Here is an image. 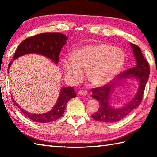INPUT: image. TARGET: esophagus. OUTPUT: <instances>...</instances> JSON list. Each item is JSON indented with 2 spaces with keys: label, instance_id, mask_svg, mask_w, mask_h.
<instances>
[{
  "label": "esophagus",
  "instance_id": "34e87169",
  "mask_svg": "<svg viewBox=\"0 0 157 157\" xmlns=\"http://www.w3.org/2000/svg\"><path fill=\"white\" fill-rule=\"evenodd\" d=\"M78 94L83 95V96L87 95L88 94V92L86 91V90H79L78 92Z\"/></svg>",
  "mask_w": 157,
  "mask_h": 157
}]
</instances>
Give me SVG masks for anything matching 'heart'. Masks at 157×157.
I'll return each instance as SVG.
<instances>
[{"label":"heart","mask_w":157,"mask_h":157,"mask_svg":"<svg viewBox=\"0 0 157 157\" xmlns=\"http://www.w3.org/2000/svg\"><path fill=\"white\" fill-rule=\"evenodd\" d=\"M125 55L121 49L105 44L86 45L76 49L72 59L63 61L65 75L73 84L84 78L82 70H86L88 80L100 86L111 81L121 71Z\"/></svg>","instance_id":"heart-1"}]
</instances>
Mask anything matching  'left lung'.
Masks as SVG:
<instances>
[{
	"label": "left lung",
	"instance_id": "8db88e82",
	"mask_svg": "<svg viewBox=\"0 0 157 157\" xmlns=\"http://www.w3.org/2000/svg\"><path fill=\"white\" fill-rule=\"evenodd\" d=\"M136 60V66L134 68L129 69L119 75L117 80L129 77H135L139 80L140 86L137 94L135 97L123 107L115 109L109 105V100L111 96L115 84L117 82L107 83L101 87L92 88V97L99 102V109L92 115V118L98 121L105 123H114L125 118L133 110L140 105L146 83L148 82L150 74V65L143 56L141 49L138 46L130 43ZM118 84V83H117Z\"/></svg>",
	"mask_w": 157,
	"mask_h": 157
}]
</instances>
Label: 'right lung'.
<instances>
[{
    "instance_id": "obj_1",
    "label": "right lung",
    "mask_w": 157,
    "mask_h": 157,
    "mask_svg": "<svg viewBox=\"0 0 157 157\" xmlns=\"http://www.w3.org/2000/svg\"><path fill=\"white\" fill-rule=\"evenodd\" d=\"M67 38L64 34L59 32L42 33L34 36H31L21 42L17 48L13 56V60L18 58L19 56L28 54V53H36L44 55L49 58L56 64H58L59 56L61 50L65 44ZM13 61L8 66V72ZM76 97V93L73 87H63L57 101L54 107L49 111L44 114H32L25 111L17 104L12 97L13 102L20 109L23 114L32 121L38 123H48L55 121L59 119L65 112L67 103L71 98Z\"/></svg>"
}]
</instances>
